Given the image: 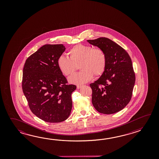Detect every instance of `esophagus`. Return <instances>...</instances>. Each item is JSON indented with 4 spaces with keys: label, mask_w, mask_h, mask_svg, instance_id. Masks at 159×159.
Here are the masks:
<instances>
[{
    "label": "esophagus",
    "mask_w": 159,
    "mask_h": 159,
    "mask_svg": "<svg viewBox=\"0 0 159 159\" xmlns=\"http://www.w3.org/2000/svg\"><path fill=\"white\" fill-rule=\"evenodd\" d=\"M82 86V85H81V84L80 85V84H78V85L77 86V88L78 89H80V88H81Z\"/></svg>",
    "instance_id": "obj_1"
}]
</instances>
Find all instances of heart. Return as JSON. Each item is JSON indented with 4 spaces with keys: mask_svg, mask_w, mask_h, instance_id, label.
I'll return each instance as SVG.
<instances>
[{
    "mask_svg": "<svg viewBox=\"0 0 159 159\" xmlns=\"http://www.w3.org/2000/svg\"><path fill=\"white\" fill-rule=\"evenodd\" d=\"M69 58L61 56L58 58V68L63 75L69 77L80 65V72L73 75L69 81L74 84H84L91 80L93 75L99 77L104 73L107 65V56L99 47L77 44L68 51Z\"/></svg>",
    "mask_w": 159,
    "mask_h": 159,
    "instance_id": "1",
    "label": "heart"
}]
</instances>
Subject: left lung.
Returning <instances> with one entry per match:
<instances>
[{"instance_id": "1", "label": "left lung", "mask_w": 159, "mask_h": 159, "mask_svg": "<svg viewBox=\"0 0 159 159\" xmlns=\"http://www.w3.org/2000/svg\"><path fill=\"white\" fill-rule=\"evenodd\" d=\"M88 41L102 48L107 56L104 73L90 84L92 103L101 114H114L125 108L132 97L135 74L131 59L125 49L108 38L99 37Z\"/></svg>"}]
</instances>
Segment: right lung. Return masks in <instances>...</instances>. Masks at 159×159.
Returning a JSON list of instances; mask_svg holds the SVG:
<instances>
[{
    "label": "right lung",
    "mask_w": 159,
    "mask_h": 159,
    "mask_svg": "<svg viewBox=\"0 0 159 159\" xmlns=\"http://www.w3.org/2000/svg\"><path fill=\"white\" fill-rule=\"evenodd\" d=\"M62 44H46L26 60L22 89L31 111L45 122H63L70 114L71 93L76 86L68 82L58 68Z\"/></svg>",
    "instance_id": "1"
}]
</instances>
